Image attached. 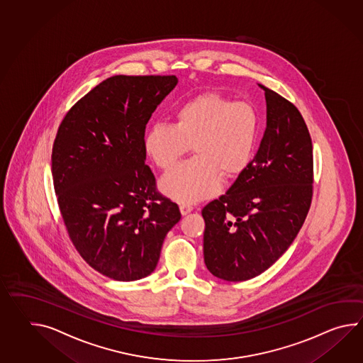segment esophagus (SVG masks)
<instances>
[{
	"label": "esophagus",
	"mask_w": 363,
	"mask_h": 363,
	"mask_svg": "<svg viewBox=\"0 0 363 363\" xmlns=\"http://www.w3.org/2000/svg\"><path fill=\"white\" fill-rule=\"evenodd\" d=\"M179 210H181L182 216H186V215H189L194 208L191 206H189V204H181V206H179Z\"/></svg>",
	"instance_id": "34e87169"
}]
</instances>
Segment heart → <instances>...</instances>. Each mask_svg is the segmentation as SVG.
I'll return each instance as SVG.
<instances>
[{"instance_id":"b5f03b06","label":"heart","mask_w":363,"mask_h":363,"mask_svg":"<svg viewBox=\"0 0 363 363\" xmlns=\"http://www.w3.org/2000/svg\"><path fill=\"white\" fill-rule=\"evenodd\" d=\"M176 123H155L145 138V151L162 169H170L190 151L195 157L167 173L162 193L184 204L216 194L220 178H235L249 168L258 147L260 117L247 101L218 92L190 99L174 113Z\"/></svg>"}]
</instances>
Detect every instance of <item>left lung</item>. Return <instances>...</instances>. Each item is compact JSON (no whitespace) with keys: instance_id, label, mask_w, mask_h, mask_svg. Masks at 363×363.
<instances>
[{"instance_id":"obj_1","label":"left lung","mask_w":363,"mask_h":363,"mask_svg":"<svg viewBox=\"0 0 363 363\" xmlns=\"http://www.w3.org/2000/svg\"><path fill=\"white\" fill-rule=\"evenodd\" d=\"M264 89L267 128L249 168L201 216L204 263L226 281H246L288 250L313 201L314 160L306 122L297 106Z\"/></svg>"}]
</instances>
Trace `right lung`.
<instances>
[{"label":"right lung","instance_id":"right-lung-1","mask_svg":"<svg viewBox=\"0 0 363 363\" xmlns=\"http://www.w3.org/2000/svg\"><path fill=\"white\" fill-rule=\"evenodd\" d=\"M176 75H114L66 113L52 150L58 207L77 251L117 281L152 274L177 204L145 165V125Z\"/></svg>","mask_w":363,"mask_h":363}]
</instances>
